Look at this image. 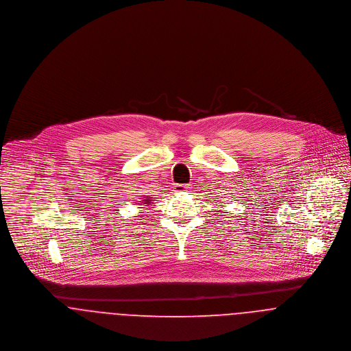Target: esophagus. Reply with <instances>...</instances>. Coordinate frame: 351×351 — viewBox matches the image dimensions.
Segmentation results:
<instances>
[{
	"mask_svg": "<svg viewBox=\"0 0 351 351\" xmlns=\"http://www.w3.org/2000/svg\"><path fill=\"white\" fill-rule=\"evenodd\" d=\"M187 190H189V186H187V184H175V186H173V193H178V194L184 193V191H187Z\"/></svg>",
	"mask_w": 351,
	"mask_h": 351,
	"instance_id": "1",
	"label": "esophagus"
}]
</instances>
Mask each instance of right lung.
Returning <instances> with one entry per match:
<instances>
[{"label": "right lung", "mask_w": 351, "mask_h": 351, "mask_svg": "<svg viewBox=\"0 0 351 351\" xmlns=\"http://www.w3.org/2000/svg\"><path fill=\"white\" fill-rule=\"evenodd\" d=\"M149 200H151V199H147V202H144V200H143V202H144L145 204H148V203H149Z\"/></svg>", "instance_id": "obj_1"}]
</instances>
